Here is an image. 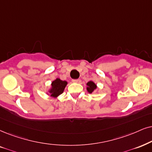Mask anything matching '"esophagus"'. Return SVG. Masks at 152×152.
Segmentation results:
<instances>
[{"label":"esophagus","mask_w":152,"mask_h":152,"mask_svg":"<svg viewBox=\"0 0 152 152\" xmlns=\"http://www.w3.org/2000/svg\"><path fill=\"white\" fill-rule=\"evenodd\" d=\"M79 81H80L79 79H73L72 80L73 83H78Z\"/></svg>","instance_id":"esophagus-1"}]
</instances>
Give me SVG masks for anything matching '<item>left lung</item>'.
Wrapping results in <instances>:
<instances>
[{"label":"left lung","mask_w":152,"mask_h":152,"mask_svg":"<svg viewBox=\"0 0 152 152\" xmlns=\"http://www.w3.org/2000/svg\"><path fill=\"white\" fill-rule=\"evenodd\" d=\"M87 86H88L87 90L89 93H93L94 90L97 88V85H96L93 81H91V80L87 83Z\"/></svg>","instance_id":"left-lung-1"}]
</instances>
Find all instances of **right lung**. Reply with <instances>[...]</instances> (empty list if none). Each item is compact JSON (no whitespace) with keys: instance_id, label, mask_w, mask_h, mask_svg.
<instances>
[{"instance_id":"1","label":"right lung","mask_w":152,"mask_h":152,"mask_svg":"<svg viewBox=\"0 0 152 152\" xmlns=\"http://www.w3.org/2000/svg\"><path fill=\"white\" fill-rule=\"evenodd\" d=\"M67 85V82L65 80H62L59 78H56L55 80H53L51 83V88L49 90V93L50 94V96L53 97H58L59 95H61L63 92L66 86Z\"/></svg>"}]
</instances>
